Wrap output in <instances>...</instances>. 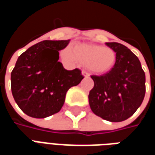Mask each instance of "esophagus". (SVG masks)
<instances>
[{
  "mask_svg": "<svg viewBox=\"0 0 155 155\" xmlns=\"http://www.w3.org/2000/svg\"><path fill=\"white\" fill-rule=\"evenodd\" d=\"M82 74L84 75V77H88L90 74H89V73H88L87 71H82Z\"/></svg>",
  "mask_w": 155,
  "mask_h": 155,
  "instance_id": "esophagus-1",
  "label": "esophagus"
}]
</instances>
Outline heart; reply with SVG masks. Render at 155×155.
<instances>
[{
    "label": "heart",
    "instance_id": "b5f03b06",
    "mask_svg": "<svg viewBox=\"0 0 155 155\" xmlns=\"http://www.w3.org/2000/svg\"><path fill=\"white\" fill-rule=\"evenodd\" d=\"M62 56L69 61H79L95 74H106L113 70L116 64L117 55L110 47L95 45L81 44L73 48L64 49Z\"/></svg>",
    "mask_w": 155,
    "mask_h": 155
}]
</instances>
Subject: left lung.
<instances>
[{
    "label": "left lung",
    "mask_w": 155,
    "mask_h": 155,
    "mask_svg": "<svg viewBox=\"0 0 155 155\" xmlns=\"http://www.w3.org/2000/svg\"><path fill=\"white\" fill-rule=\"evenodd\" d=\"M117 55L113 70L101 75H91L94 85L89 103L94 114L110 122L132 116L145 94V74L140 60L130 49L117 42H108Z\"/></svg>",
    "instance_id": "obj_1"
}]
</instances>
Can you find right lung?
Instances as JSON below:
<instances>
[{"instance_id":"add662e5","label":"right lung","mask_w":155,"mask_h":155,"mask_svg":"<svg viewBox=\"0 0 155 155\" xmlns=\"http://www.w3.org/2000/svg\"><path fill=\"white\" fill-rule=\"evenodd\" d=\"M68 41H43L18 57L11 74L12 92L25 114L42 119L58 113L68 90L81 83V71L65 70L59 62V51Z\"/></svg>"}]
</instances>
